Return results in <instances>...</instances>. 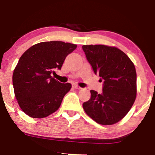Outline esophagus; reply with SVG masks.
<instances>
[{"instance_id": "34e87169", "label": "esophagus", "mask_w": 155, "mask_h": 155, "mask_svg": "<svg viewBox=\"0 0 155 155\" xmlns=\"http://www.w3.org/2000/svg\"><path fill=\"white\" fill-rule=\"evenodd\" d=\"M73 87H74V89H76V90H81V87H79L78 86V85H76V84H74L73 85Z\"/></svg>"}]
</instances>
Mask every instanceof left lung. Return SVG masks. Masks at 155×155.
I'll return each mask as SVG.
<instances>
[{"instance_id":"8db88e82","label":"left lung","mask_w":155,"mask_h":155,"mask_svg":"<svg viewBox=\"0 0 155 155\" xmlns=\"http://www.w3.org/2000/svg\"><path fill=\"white\" fill-rule=\"evenodd\" d=\"M89 63L103 82L101 94L90 90V100L83 104L87 114L98 124L117 123L128 113L136 97V72L127 55L116 47L84 45Z\"/></svg>"}]
</instances>
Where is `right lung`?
Instances as JSON below:
<instances>
[{"mask_svg":"<svg viewBox=\"0 0 155 155\" xmlns=\"http://www.w3.org/2000/svg\"><path fill=\"white\" fill-rule=\"evenodd\" d=\"M76 47L63 41L41 42L21 56L12 81L17 102L27 115L44 118L59 108L71 84L60 83L51 74L61 69L66 57Z\"/></svg>","mask_w":155,"mask_h":155,"instance_id":"obj_1","label":"right lung"}]
</instances>
